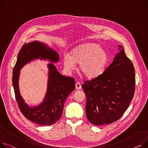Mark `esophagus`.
<instances>
[{
	"label": "esophagus",
	"instance_id": "1",
	"mask_svg": "<svg viewBox=\"0 0 148 148\" xmlns=\"http://www.w3.org/2000/svg\"><path fill=\"white\" fill-rule=\"evenodd\" d=\"M82 88V86L81 84L80 83V82H77L75 84V88L77 90H80V88Z\"/></svg>",
	"mask_w": 148,
	"mask_h": 148
}]
</instances>
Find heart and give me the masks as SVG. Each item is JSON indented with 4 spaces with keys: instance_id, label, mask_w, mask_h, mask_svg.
<instances>
[{
    "instance_id": "b5f03b06",
    "label": "heart",
    "mask_w": 148,
    "mask_h": 148,
    "mask_svg": "<svg viewBox=\"0 0 148 148\" xmlns=\"http://www.w3.org/2000/svg\"><path fill=\"white\" fill-rule=\"evenodd\" d=\"M108 54L103 49L95 43L78 46L71 51V56L64 53L63 63L68 70L79 64L80 72L86 78L93 79L101 75L108 62Z\"/></svg>"
}]
</instances>
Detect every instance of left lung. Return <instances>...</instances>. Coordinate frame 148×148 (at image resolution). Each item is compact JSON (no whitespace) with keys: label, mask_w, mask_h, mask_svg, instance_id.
<instances>
[{"label":"left lung","mask_w":148,"mask_h":148,"mask_svg":"<svg viewBox=\"0 0 148 148\" xmlns=\"http://www.w3.org/2000/svg\"><path fill=\"white\" fill-rule=\"evenodd\" d=\"M103 73L91 80L84 81L82 88L86 96V114L95 125L119 120L129 107L135 90L133 63L122 46Z\"/></svg>","instance_id":"8db88e82"}]
</instances>
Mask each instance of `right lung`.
<instances>
[{"label":"right lung","instance_id":"add662e5","mask_svg":"<svg viewBox=\"0 0 148 148\" xmlns=\"http://www.w3.org/2000/svg\"><path fill=\"white\" fill-rule=\"evenodd\" d=\"M47 59L51 62H58L59 55L46 45L37 41L24 44L19 51L14 66L12 84L15 99L19 110L31 121L39 125H50L60 120L63 112L65 100L74 90L73 78L62 75L52 64H49L47 90L43 102L36 107L27 105L19 91L18 78L20 70L27 63L34 59Z\"/></svg>","mask_w":148,"mask_h":148}]
</instances>
